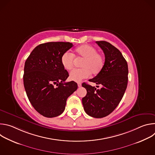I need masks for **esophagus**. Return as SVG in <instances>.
Segmentation results:
<instances>
[{
	"label": "esophagus",
	"mask_w": 155,
	"mask_h": 155,
	"mask_svg": "<svg viewBox=\"0 0 155 155\" xmlns=\"http://www.w3.org/2000/svg\"><path fill=\"white\" fill-rule=\"evenodd\" d=\"M78 87H81V83H80V82L78 83Z\"/></svg>",
	"instance_id": "1"
}]
</instances>
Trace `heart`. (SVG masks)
<instances>
[{
    "label": "heart",
    "instance_id": "1",
    "mask_svg": "<svg viewBox=\"0 0 155 155\" xmlns=\"http://www.w3.org/2000/svg\"><path fill=\"white\" fill-rule=\"evenodd\" d=\"M74 57L82 59L79 69L72 71L69 75L72 81H80L92 75H96L102 70L105 60L104 56L97 52V50L90 45H83L77 47L72 54L68 52L64 53L61 59V64L64 69L71 71L74 67Z\"/></svg>",
    "mask_w": 155,
    "mask_h": 155
}]
</instances>
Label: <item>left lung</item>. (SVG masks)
<instances>
[{
    "label": "left lung",
    "mask_w": 155,
    "mask_h": 155,
    "mask_svg": "<svg viewBox=\"0 0 155 155\" xmlns=\"http://www.w3.org/2000/svg\"><path fill=\"white\" fill-rule=\"evenodd\" d=\"M96 43L104 51L105 63L101 72L89 81L101 87L96 90L83 83L82 86L87 94L83 97L82 104L88 115L101 118L111 114L122 99L127 84L128 66L121 53L112 44L105 41H97Z\"/></svg>",
    "instance_id": "obj_1"
}]
</instances>
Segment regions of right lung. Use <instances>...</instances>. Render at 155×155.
<instances>
[{
	"label": "right lung",
	"instance_id": "right-lung-1",
	"mask_svg": "<svg viewBox=\"0 0 155 155\" xmlns=\"http://www.w3.org/2000/svg\"><path fill=\"white\" fill-rule=\"evenodd\" d=\"M73 46L70 42L42 43L25 62L23 81L26 94L35 110L43 117L53 118L62 114L68 98L77 90L75 81L65 82L69 73L61 61L62 55Z\"/></svg>",
	"mask_w": 155,
	"mask_h": 155
}]
</instances>
